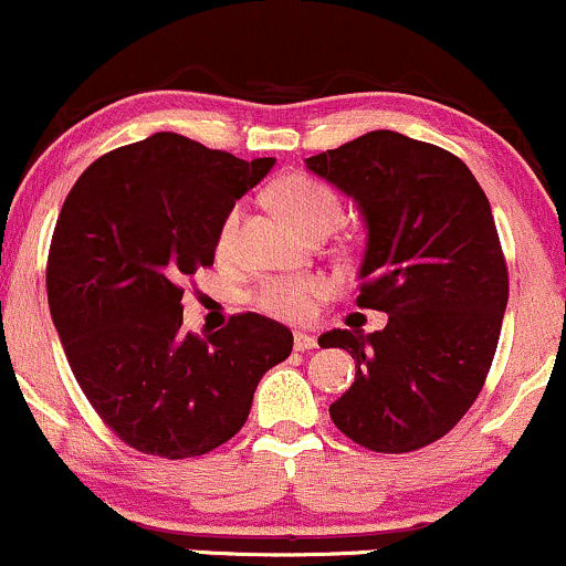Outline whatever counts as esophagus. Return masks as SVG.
Here are the masks:
<instances>
[{"label":"esophagus","instance_id":"34e87169","mask_svg":"<svg viewBox=\"0 0 566 566\" xmlns=\"http://www.w3.org/2000/svg\"><path fill=\"white\" fill-rule=\"evenodd\" d=\"M293 346H295V352L316 349V338H314L312 333H301V331H297V333L293 335Z\"/></svg>","mask_w":566,"mask_h":566}]
</instances>
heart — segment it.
Listing matches in <instances>:
<instances>
[{
	"mask_svg": "<svg viewBox=\"0 0 566 566\" xmlns=\"http://www.w3.org/2000/svg\"><path fill=\"white\" fill-rule=\"evenodd\" d=\"M271 201L284 220H290L297 231L308 235L335 231L344 220V203H340L338 192L308 174H287V177L276 179L271 188ZM235 228H239V209H231L220 226L217 252L228 254L233 250ZM327 293L331 287L319 276H273L254 290L252 303L260 312L279 316V319L303 322L314 314L316 303Z\"/></svg>",
	"mask_w": 566,
	"mask_h": 566,
	"instance_id": "b5f03b06",
	"label": "heart"
}]
</instances>
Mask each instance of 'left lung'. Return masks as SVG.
<instances>
[{"instance_id": "8db88e82", "label": "left lung", "mask_w": 566, "mask_h": 566, "mask_svg": "<svg viewBox=\"0 0 566 566\" xmlns=\"http://www.w3.org/2000/svg\"><path fill=\"white\" fill-rule=\"evenodd\" d=\"M306 166L357 201L368 228L357 306L389 314L384 331L319 338L357 363L333 424L378 454L424 449L473 406L500 340L507 265L486 192L457 155L397 132Z\"/></svg>"}]
</instances>
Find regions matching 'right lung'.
Wrapping results in <instances>:
<instances>
[{
	"label": "right lung",
	"mask_w": 566,
	"mask_h": 566,
	"mask_svg": "<svg viewBox=\"0 0 566 566\" xmlns=\"http://www.w3.org/2000/svg\"><path fill=\"white\" fill-rule=\"evenodd\" d=\"M273 158L241 160L160 132L80 174L48 254V303L80 389L142 454L201 457L244 427L252 395L293 333L235 314L182 333V282L214 263L217 235Z\"/></svg>",
	"instance_id": "1"
}]
</instances>
